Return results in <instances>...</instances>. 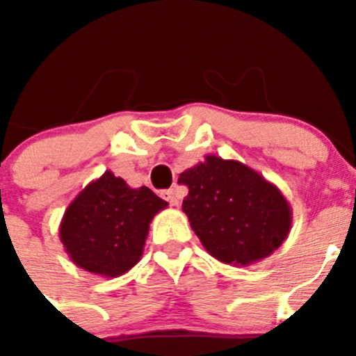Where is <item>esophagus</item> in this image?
Returning a JSON list of instances; mask_svg holds the SVG:
<instances>
[{
	"label": "esophagus",
	"instance_id": "esophagus-1",
	"mask_svg": "<svg viewBox=\"0 0 356 356\" xmlns=\"http://www.w3.org/2000/svg\"><path fill=\"white\" fill-rule=\"evenodd\" d=\"M161 198H163L165 201H168L172 207H179V198H177V195H175L174 189H165V191H161Z\"/></svg>",
	"mask_w": 356,
	"mask_h": 356
}]
</instances>
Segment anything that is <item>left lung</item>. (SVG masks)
Instances as JSON below:
<instances>
[{
	"label": "left lung",
	"mask_w": 356,
	"mask_h": 356,
	"mask_svg": "<svg viewBox=\"0 0 356 356\" xmlns=\"http://www.w3.org/2000/svg\"><path fill=\"white\" fill-rule=\"evenodd\" d=\"M182 201L204 250L222 264L246 265L270 257L293 224L289 201L274 182L238 160L207 155L179 175Z\"/></svg>",
	"instance_id": "left-lung-1"
}]
</instances>
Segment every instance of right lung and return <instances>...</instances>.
Instances as JSON below:
<instances>
[{
	"mask_svg": "<svg viewBox=\"0 0 356 356\" xmlns=\"http://www.w3.org/2000/svg\"><path fill=\"white\" fill-rule=\"evenodd\" d=\"M167 204L146 186L131 188L106 170L67 207L60 241L77 267L102 277H118L141 260L149 224Z\"/></svg>",
	"mask_w": 356,
	"mask_h": 356,
	"instance_id": "add662e5",
	"label": "right lung"
}]
</instances>
